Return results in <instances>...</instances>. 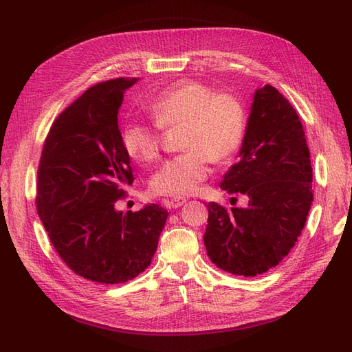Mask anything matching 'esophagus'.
Masks as SVG:
<instances>
[{
  "mask_svg": "<svg viewBox=\"0 0 352 352\" xmlns=\"http://www.w3.org/2000/svg\"><path fill=\"white\" fill-rule=\"evenodd\" d=\"M185 202H186V199H184V198H172V199L166 201V206L170 208H179L180 206H184Z\"/></svg>",
  "mask_w": 352,
  "mask_h": 352,
  "instance_id": "esophagus-1",
  "label": "esophagus"
}]
</instances>
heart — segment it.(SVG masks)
<instances>
[{"label": "heart", "mask_w": 352, "mask_h": 352, "mask_svg": "<svg viewBox=\"0 0 352 352\" xmlns=\"http://www.w3.org/2000/svg\"><path fill=\"white\" fill-rule=\"evenodd\" d=\"M145 107L154 123H126L122 141L136 162L154 163L162 153V129L180 127V154L170 158L151 179L155 195L184 198L197 192L210 175V160L226 162L242 145L247 116L241 100L216 92L210 85L180 80L148 98Z\"/></svg>", "instance_id": "1"}]
</instances>
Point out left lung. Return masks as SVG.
<instances>
[{
	"instance_id": "1",
	"label": "left lung",
	"mask_w": 352,
	"mask_h": 352,
	"mask_svg": "<svg viewBox=\"0 0 352 352\" xmlns=\"http://www.w3.org/2000/svg\"><path fill=\"white\" fill-rule=\"evenodd\" d=\"M239 157L220 188L245 195L248 206L226 208L208 202L204 245L219 269L254 278L289 254L313 202V168L302 123L272 85L254 94Z\"/></svg>"
}]
</instances>
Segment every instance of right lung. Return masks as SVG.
Returning <instances> with one entry per match:
<instances>
[{
    "instance_id": "obj_1",
    "label": "right lung",
    "mask_w": 352,
    "mask_h": 352,
    "mask_svg": "<svg viewBox=\"0 0 352 352\" xmlns=\"http://www.w3.org/2000/svg\"><path fill=\"white\" fill-rule=\"evenodd\" d=\"M136 82L116 78L85 91L51 124L38 166L36 210L52 247L72 272L101 285L124 283L151 264L168 216L158 204L116 210L135 180L117 113Z\"/></svg>"
}]
</instances>
